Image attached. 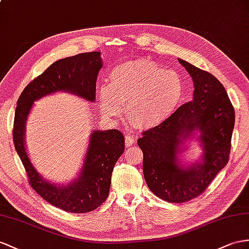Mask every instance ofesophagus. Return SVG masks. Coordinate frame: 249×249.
I'll use <instances>...</instances> for the list:
<instances>
[{"label":"esophagus","instance_id":"obj_1","mask_svg":"<svg viewBox=\"0 0 249 249\" xmlns=\"http://www.w3.org/2000/svg\"><path fill=\"white\" fill-rule=\"evenodd\" d=\"M137 141V139L135 137H132L130 135H127L125 137V143H126V146L128 147V146H131L132 144H135Z\"/></svg>","mask_w":249,"mask_h":249}]
</instances>
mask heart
Instances as JSON below:
<instances>
[{"instance_id": "heart-1", "label": "heart", "mask_w": 249, "mask_h": 249, "mask_svg": "<svg viewBox=\"0 0 249 249\" xmlns=\"http://www.w3.org/2000/svg\"><path fill=\"white\" fill-rule=\"evenodd\" d=\"M184 93L182 76L150 60L120 64L109 73V84L99 89L102 110L119 117L126 106L129 122L138 129H151L169 118Z\"/></svg>"}]
</instances>
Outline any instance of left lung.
<instances>
[{
  "label": "left lung",
  "instance_id": "left-lung-1",
  "mask_svg": "<svg viewBox=\"0 0 249 249\" xmlns=\"http://www.w3.org/2000/svg\"><path fill=\"white\" fill-rule=\"evenodd\" d=\"M194 82L193 101L154 128L143 132V174L149 189L162 200L184 203L200 196L228 163L234 109L220 81L205 70L178 59ZM196 138L201 158L185 164V142ZM187 163V162H186Z\"/></svg>",
  "mask_w": 249,
  "mask_h": 249
}]
</instances>
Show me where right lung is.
Listing matches in <instances>:
<instances>
[{"instance_id":"add662e5","label":"right lung","mask_w":249,"mask_h":249,"mask_svg":"<svg viewBox=\"0 0 249 249\" xmlns=\"http://www.w3.org/2000/svg\"><path fill=\"white\" fill-rule=\"evenodd\" d=\"M102 66L100 52L56 61L25 87L17 103L14 143L30 185L44 200L68 213L91 212L105 202L109 194L113 167L124 152L123 133L118 129H93L78 177L67 184H55L44 179L30 161L25 142L27 118L36 101L59 91L74 94L92 103Z\"/></svg>"}]
</instances>
